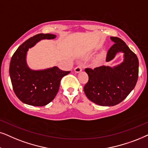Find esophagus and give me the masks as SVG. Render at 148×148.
I'll list each match as a JSON object with an SVG mask.
<instances>
[{
  "mask_svg": "<svg viewBox=\"0 0 148 148\" xmlns=\"http://www.w3.org/2000/svg\"><path fill=\"white\" fill-rule=\"evenodd\" d=\"M82 68L81 66H78L74 68V71H75V72H76V73L80 72L82 71Z\"/></svg>",
  "mask_w": 148,
  "mask_h": 148,
  "instance_id": "esophagus-1",
  "label": "esophagus"
}]
</instances>
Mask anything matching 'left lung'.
I'll return each mask as SVG.
<instances>
[{
  "instance_id": "1",
  "label": "left lung",
  "mask_w": 148,
  "mask_h": 148,
  "mask_svg": "<svg viewBox=\"0 0 148 148\" xmlns=\"http://www.w3.org/2000/svg\"><path fill=\"white\" fill-rule=\"evenodd\" d=\"M114 42L108 51L106 62L118 53H124V61L114 67L101 66L86 68L88 81L84 86L88 99L102 106H114L123 101L135 88L138 79L139 60L123 40L110 37Z\"/></svg>"
}]
</instances>
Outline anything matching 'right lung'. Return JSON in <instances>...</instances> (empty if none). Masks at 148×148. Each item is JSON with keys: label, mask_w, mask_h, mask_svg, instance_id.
I'll use <instances>...</instances> for the list:
<instances>
[{"label": "right lung", "mask_w": 148, "mask_h": 148, "mask_svg": "<svg viewBox=\"0 0 148 148\" xmlns=\"http://www.w3.org/2000/svg\"><path fill=\"white\" fill-rule=\"evenodd\" d=\"M56 35L38 34L25 40L11 58L9 75L15 95L23 103L33 106H44L50 103L58 93L62 78L70 71L58 67L41 70L27 66L26 55L29 48L44 39H53Z\"/></svg>", "instance_id": "right-lung-1"}]
</instances>
